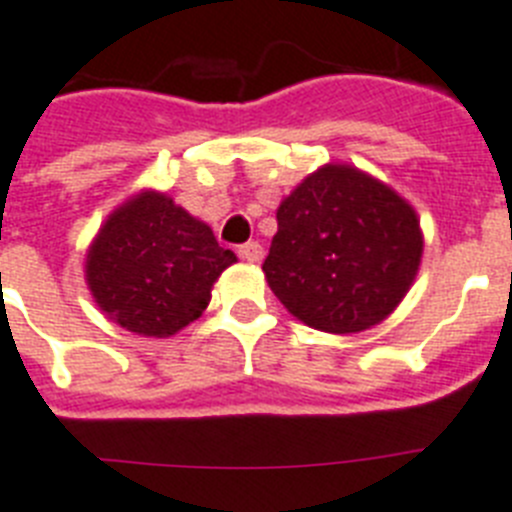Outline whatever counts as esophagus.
I'll return each mask as SVG.
<instances>
[{"label":"esophagus","mask_w":512,"mask_h":512,"mask_svg":"<svg viewBox=\"0 0 512 512\" xmlns=\"http://www.w3.org/2000/svg\"><path fill=\"white\" fill-rule=\"evenodd\" d=\"M239 257L247 260V263H260V260H263V247L257 242L242 244V247H239Z\"/></svg>","instance_id":"34e87169"}]
</instances>
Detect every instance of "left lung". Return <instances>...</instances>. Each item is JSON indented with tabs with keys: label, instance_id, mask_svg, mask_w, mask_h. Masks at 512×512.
I'll use <instances>...</instances> for the list:
<instances>
[{
	"label": "left lung",
	"instance_id": "obj_1",
	"mask_svg": "<svg viewBox=\"0 0 512 512\" xmlns=\"http://www.w3.org/2000/svg\"><path fill=\"white\" fill-rule=\"evenodd\" d=\"M263 270L296 320L336 336L375 328L409 294L424 234L409 200L351 163L307 174L276 210Z\"/></svg>",
	"mask_w": 512,
	"mask_h": 512
}]
</instances>
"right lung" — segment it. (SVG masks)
<instances>
[{"instance_id":"1","label":"right lung","mask_w":512,"mask_h":512,"mask_svg":"<svg viewBox=\"0 0 512 512\" xmlns=\"http://www.w3.org/2000/svg\"><path fill=\"white\" fill-rule=\"evenodd\" d=\"M234 263L208 223L166 192L140 190L101 223L85 255V283L119 328L169 338L203 315L213 283Z\"/></svg>"}]
</instances>
